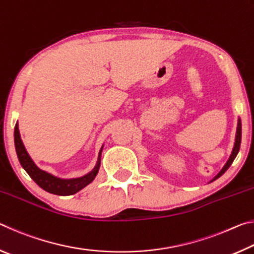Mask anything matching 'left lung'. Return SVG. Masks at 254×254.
Wrapping results in <instances>:
<instances>
[{"instance_id":"1","label":"left lung","mask_w":254,"mask_h":254,"mask_svg":"<svg viewBox=\"0 0 254 254\" xmlns=\"http://www.w3.org/2000/svg\"><path fill=\"white\" fill-rule=\"evenodd\" d=\"M241 136H242V124H241V120L239 119V122H238V130H236V136H235V143H234V148H233V151H232V154L229 160H227L226 165L223 167V169L220 171V173L217 174L216 177H215L212 182L214 180H216L217 178H220L221 176L225 173V171L230 168V166L232 165V162L234 161V159L236 157V154H238L239 150H240V145H241Z\"/></svg>"}]
</instances>
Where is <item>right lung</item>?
Returning a JSON list of instances; mask_svg holds the SVG:
<instances>
[{
    "label": "right lung",
    "mask_w": 254,
    "mask_h": 254,
    "mask_svg": "<svg viewBox=\"0 0 254 254\" xmlns=\"http://www.w3.org/2000/svg\"><path fill=\"white\" fill-rule=\"evenodd\" d=\"M14 144H15V150L16 154H18L19 161L21 166L23 167V169L27 171L28 175L33 179V182L36 183L38 186H40L44 190L50 192V194L55 195H60V196H68L76 194L77 191H79L80 189L87 186L88 184H91L94 178L96 177L98 173V169H100L101 165V152L98 154L97 163L96 166L94 167V169L88 173L87 175L83 176V177L79 178H74V179H60L55 177V176L50 175L46 171L41 170L36 166V163L32 161V159L30 158L29 153L25 150L22 140H21L20 132H19V126L18 123L15 124L14 127Z\"/></svg>",
    "instance_id": "obj_1"
}]
</instances>
